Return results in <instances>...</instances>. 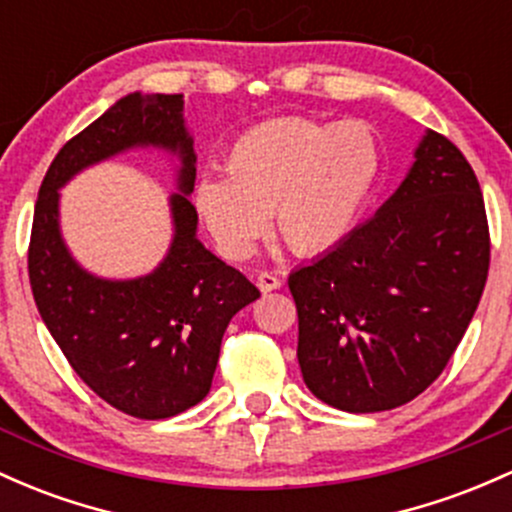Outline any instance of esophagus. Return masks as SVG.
<instances>
[{"instance_id":"34e87169","label":"esophagus","mask_w":512,"mask_h":512,"mask_svg":"<svg viewBox=\"0 0 512 512\" xmlns=\"http://www.w3.org/2000/svg\"><path fill=\"white\" fill-rule=\"evenodd\" d=\"M257 286H260V291H274L282 286V279L272 272H260L257 274Z\"/></svg>"}]
</instances>
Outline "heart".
<instances>
[{
  "mask_svg": "<svg viewBox=\"0 0 512 512\" xmlns=\"http://www.w3.org/2000/svg\"><path fill=\"white\" fill-rule=\"evenodd\" d=\"M226 179H204L194 206L218 250L247 260L274 218L299 255L333 250L357 226L381 174V143L364 121L274 119L235 138Z\"/></svg>",
  "mask_w": 512,
  "mask_h": 512,
  "instance_id": "b5f03b06",
  "label": "heart"
}]
</instances>
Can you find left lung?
<instances>
[{
    "label": "left lung",
    "mask_w": 512,
    "mask_h": 512,
    "mask_svg": "<svg viewBox=\"0 0 512 512\" xmlns=\"http://www.w3.org/2000/svg\"><path fill=\"white\" fill-rule=\"evenodd\" d=\"M488 265L479 179L452 140L428 131L379 213L289 274L313 396L347 413L420 396L462 342Z\"/></svg>",
    "instance_id": "8db88e82"
}]
</instances>
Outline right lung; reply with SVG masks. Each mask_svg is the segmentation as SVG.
Segmentation results:
<instances>
[{
	"label": "right lung",
	"instance_id": "obj_1",
	"mask_svg": "<svg viewBox=\"0 0 512 512\" xmlns=\"http://www.w3.org/2000/svg\"><path fill=\"white\" fill-rule=\"evenodd\" d=\"M133 144L183 157L173 197L175 240L153 275L106 283L76 267L57 230V189L82 166ZM192 138L179 94H128L89 123L50 162L33 211L28 279L38 313L70 367L101 401L140 420L196 406L211 389L230 318L260 289L196 240Z\"/></svg>",
	"mask_w": 512,
	"mask_h": 512
}]
</instances>
